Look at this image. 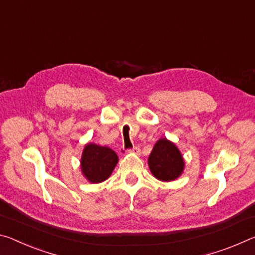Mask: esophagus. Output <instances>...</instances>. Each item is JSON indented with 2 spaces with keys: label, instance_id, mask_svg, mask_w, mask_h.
I'll return each instance as SVG.
<instances>
[{
  "label": "esophagus",
  "instance_id": "34e87169",
  "mask_svg": "<svg viewBox=\"0 0 255 255\" xmlns=\"http://www.w3.org/2000/svg\"><path fill=\"white\" fill-rule=\"evenodd\" d=\"M128 151H131V152H133V153H140L141 149L136 145V147H133L131 150H128Z\"/></svg>",
  "mask_w": 255,
  "mask_h": 255
}]
</instances>
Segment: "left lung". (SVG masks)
I'll return each instance as SVG.
<instances>
[{"instance_id": "obj_1", "label": "left lung", "mask_w": 255, "mask_h": 255, "mask_svg": "<svg viewBox=\"0 0 255 255\" xmlns=\"http://www.w3.org/2000/svg\"><path fill=\"white\" fill-rule=\"evenodd\" d=\"M148 165L153 176L162 182L174 181L184 170L181 151L167 139L157 141L148 158Z\"/></svg>"}]
</instances>
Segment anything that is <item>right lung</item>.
Masks as SVG:
<instances>
[{"label": "right lung", "mask_w": 255, "mask_h": 255, "mask_svg": "<svg viewBox=\"0 0 255 255\" xmlns=\"http://www.w3.org/2000/svg\"><path fill=\"white\" fill-rule=\"evenodd\" d=\"M119 157L108 147L88 143L81 157V172L90 183H100L111 176Z\"/></svg>", "instance_id": "right-lung-1"}]
</instances>
